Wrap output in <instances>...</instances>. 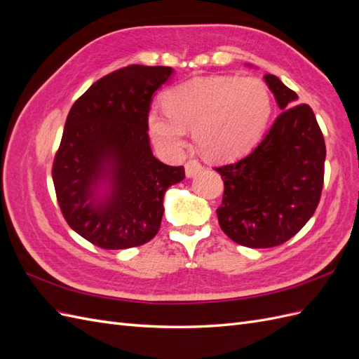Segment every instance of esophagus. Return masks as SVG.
<instances>
[{"label":"esophagus","instance_id":"34e87169","mask_svg":"<svg viewBox=\"0 0 359 359\" xmlns=\"http://www.w3.org/2000/svg\"><path fill=\"white\" fill-rule=\"evenodd\" d=\"M184 168H186V175H187L189 178L196 177V173L202 170V165H201V163H199L198 160H190V161H187L186 166H184Z\"/></svg>","mask_w":359,"mask_h":359}]
</instances>
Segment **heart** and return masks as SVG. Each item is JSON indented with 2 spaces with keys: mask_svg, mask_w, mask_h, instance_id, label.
<instances>
[{
  "mask_svg": "<svg viewBox=\"0 0 359 359\" xmlns=\"http://www.w3.org/2000/svg\"><path fill=\"white\" fill-rule=\"evenodd\" d=\"M166 111L151 107L148 132L157 148L177 156L187 130L202 153L215 161L247 154L262 137L273 104L266 85L256 78L217 74L194 78L166 91Z\"/></svg>",
  "mask_w": 359,
  "mask_h": 359,
  "instance_id": "b5f03b06",
  "label": "heart"
}]
</instances>
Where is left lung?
I'll list each match as a JSON object with an SVG mask.
<instances>
[{"label":"left lung","mask_w":359,"mask_h":359,"mask_svg":"<svg viewBox=\"0 0 359 359\" xmlns=\"http://www.w3.org/2000/svg\"><path fill=\"white\" fill-rule=\"evenodd\" d=\"M264 79L281 109L247 157L215 168L224 182L217 210L222 231L236 244L268 248L297 235L316 211L327 157L311 107L274 74Z\"/></svg>","instance_id":"left-lung-1"}]
</instances>
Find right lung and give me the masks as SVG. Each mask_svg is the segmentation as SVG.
I'll use <instances>...</instances> for the list:
<instances>
[{
    "label": "right lung",
    "instance_id": "1",
    "mask_svg": "<svg viewBox=\"0 0 359 359\" xmlns=\"http://www.w3.org/2000/svg\"><path fill=\"white\" fill-rule=\"evenodd\" d=\"M173 69L133 64L104 76L69 112L52 168L57 199L72 229L104 250L153 240L166 190L182 166L153 156L147 115Z\"/></svg>",
    "mask_w": 359,
    "mask_h": 359
}]
</instances>
